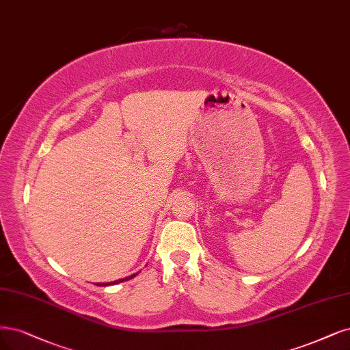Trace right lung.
<instances>
[{"label":"right lung","mask_w":350,"mask_h":350,"mask_svg":"<svg viewBox=\"0 0 350 350\" xmlns=\"http://www.w3.org/2000/svg\"><path fill=\"white\" fill-rule=\"evenodd\" d=\"M137 273H133V275H130V276H126V278H122V280H117V281H113V282H97L95 285H98V286H108V285H116V284H120V282H123V281H129V280H131V278H135Z\"/></svg>","instance_id":"right-lung-1"}]
</instances>
